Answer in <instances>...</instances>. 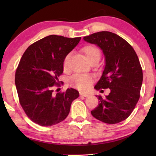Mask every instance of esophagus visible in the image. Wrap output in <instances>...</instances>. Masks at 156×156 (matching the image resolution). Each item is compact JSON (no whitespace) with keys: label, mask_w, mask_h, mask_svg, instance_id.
<instances>
[{"label":"esophagus","mask_w":156,"mask_h":156,"mask_svg":"<svg viewBox=\"0 0 156 156\" xmlns=\"http://www.w3.org/2000/svg\"><path fill=\"white\" fill-rule=\"evenodd\" d=\"M80 95L82 96H84V97H88L89 96V95L87 94H84L83 92H80Z\"/></svg>","instance_id":"esophagus-1"}]
</instances>
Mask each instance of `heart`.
<instances>
[{"mask_svg": "<svg viewBox=\"0 0 156 156\" xmlns=\"http://www.w3.org/2000/svg\"><path fill=\"white\" fill-rule=\"evenodd\" d=\"M82 51L85 55V57L88 62L93 59H100V51L97 47L93 45H87L83 47ZM70 58V55L68 54L65 57L63 62V68L66 70L68 68L69 60ZM70 84L72 86L78 88L80 90H87L89 88L92 83V78L90 76L87 74H75L70 78Z\"/></svg>", "mask_w": 156, "mask_h": 156, "instance_id": "1", "label": "heart"}]
</instances>
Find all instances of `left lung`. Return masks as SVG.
<instances>
[{
    "label": "left lung",
    "instance_id": "8db88e82",
    "mask_svg": "<svg viewBox=\"0 0 156 156\" xmlns=\"http://www.w3.org/2000/svg\"><path fill=\"white\" fill-rule=\"evenodd\" d=\"M83 39L96 44L105 56L104 70L94 88L111 91L105 98L96 96L99 104L91 115L107 124L122 122L130 115L140 98L143 75L138 56L125 39L110 31H99Z\"/></svg>",
    "mask_w": 156,
    "mask_h": 156
}]
</instances>
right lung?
Listing matches in <instances>:
<instances>
[{
	"instance_id": "1",
	"label": "right lung",
	"mask_w": 156,
	"mask_h": 156,
	"mask_svg": "<svg viewBox=\"0 0 156 156\" xmlns=\"http://www.w3.org/2000/svg\"><path fill=\"white\" fill-rule=\"evenodd\" d=\"M81 38L50 35L26 49L15 74L20 103L28 118L38 125L49 126L67 117L72 102L79 96L75 89L53 94L52 87L63 72L65 57Z\"/></svg>"
}]
</instances>
